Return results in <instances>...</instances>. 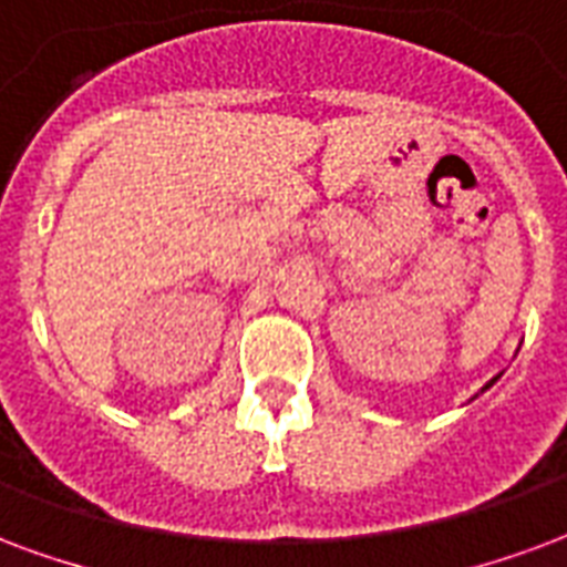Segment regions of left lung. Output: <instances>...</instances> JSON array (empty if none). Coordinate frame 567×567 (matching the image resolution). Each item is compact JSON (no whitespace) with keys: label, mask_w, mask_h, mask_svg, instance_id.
<instances>
[{"label":"left lung","mask_w":567,"mask_h":567,"mask_svg":"<svg viewBox=\"0 0 567 567\" xmlns=\"http://www.w3.org/2000/svg\"><path fill=\"white\" fill-rule=\"evenodd\" d=\"M496 379H498V375H496ZM496 379H493V381H496ZM493 381H489V384H493ZM489 384H486V388H489ZM486 388H484V390H486Z\"/></svg>","instance_id":"8db88e82"}]
</instances>
